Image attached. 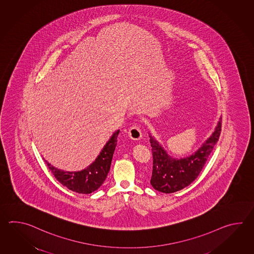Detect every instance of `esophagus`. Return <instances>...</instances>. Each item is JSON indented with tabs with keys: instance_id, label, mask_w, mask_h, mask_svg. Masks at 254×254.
Masks as SVG:
<instances>
[{
	"instance_id": "obj_1",
	"label": "esophagus",
	"mask_w": 254,
	"mask_h": 254,
	"mask_svg": "<svg viewBox=\"0 0 254 254\" xmlns=\"http://www.w3.org/2000/svg\"><path fill=\"white\" fill-rule=\"evenodd\" d=\"M128 134L132 140H140L141 138V130L138 126H132L128 130Z\"/></svg>"
}]
</instances>
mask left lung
<instances>
[{
    "label": "left lung",
    "instance_id": "obj_1",
    "mask_svg": "<svg viewBox=\"0 0 254 254\" xmlns=\"http://www.w3.org/2000/svg\"><path fill=\"white\" fill-rule=\"evenodd\" d=\"M221 119L212 134L193 154L184 159L170 156L158 141L150 134L153 165L151 176L154 189L172 193L189 186L198 177L221 134Z\"/></svg>",
    "mask_w": 254,
    "mask_h": 254
}]
</instances>
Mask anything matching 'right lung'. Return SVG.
I'll return each mask as SVG.
<instances>
[{
    "instance_id": "1",
    "label": "right lung",
    "mask_w": 254,
    "mask_h": 254,
    "mask_svg": "<svg viewBox=\"0 0 254 254\" xmlns=\"http://www.w3.org/2000/svg\"><path fill=\"white\" fill-rule=\"evenodd\" d=\"M119 132L118 129L112 135L95 161L84 170L79 172H64V170L54 167L46 161L45 162L60 184L78 193H92L103 185L108 175Z\"/></svg>"
}]
</instances>
